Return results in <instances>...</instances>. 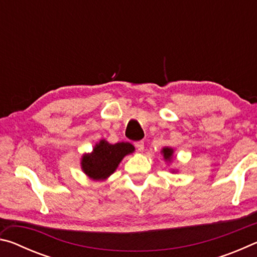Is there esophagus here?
<instances>
[{
    "label": "esophagus",
    "instance_id": "1",
    "mask_svg": "<svg viewBox=\"0 0 257 257\" xmlns=\"http://www.w3.org/2000/svg\"><path fill=\"white\" fill-rule=\"evenodd\" d=\"M135 146H136V149H137L138 152H143V151H144V142H143V141L135 143Z\"/></svg>",
    "mask_w": 257,
    "mask_h": 257
}]
</instances>
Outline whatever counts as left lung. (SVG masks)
<instances>
[{"instance_id":"obj_1","label":"left lung","mask_w":257,"mask_h":257,"mask_svg":"<svg viewBox=\"0 0 257 257\" xmlns=\"http://www.w3.org/2000/svg\"><path fill=\"white\" fill-rule=\"evenodd\" d=\"M162 154L165 161H171L172 156H173V150L170 149V147H164L162 150Z\"/></svg>"}]
</instances>
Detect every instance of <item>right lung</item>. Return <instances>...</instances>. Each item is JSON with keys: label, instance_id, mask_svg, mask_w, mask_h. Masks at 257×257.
<instances>
[{"label": "right lung", "instance_id": "add662e5", "mask_svg": "<svg viewBox=\"0 0 257 257\" xmlns=\"http://www.w3.org/2000/svg\"><path fill=\"white\" fill-rule=\"evenodd\" d=\"M135 147L130 143L110 144L105 139L97 143L89 154L81 159V169L90 179L105 180L118 168L125 155L133 153Z\"/></svg>", "mask_w": 257, "mask_h": 257}]
</instances>
